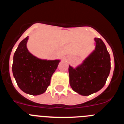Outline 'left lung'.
Here are the masks:
<instances>
[{
	"label": "left lung",
	"mask_w": 124,
	"mask_h": 124,
	"mask_svg": "<svg viewBox=\"0 0 124 124\" xmlns=\"http://www.w3.org/2000/svg\"><path fill=\"white\" fill-rule=\"evenodd\" d=\"M96 48L82 64L74 69L69 66L70 84L73 91L89 96L101 89L110 70V58L104 43L94 38Z\"/></svg>",
	"instance_id": "8db88e82"
}]
</instances>
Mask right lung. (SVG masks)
Listing matches in <instances>:
<instances>
[{"label":"right lung","mask_w":124,"mask_h":124,"mask_svg":"<svg viewBox=\"0 0 124 124\" xmlns=\"http://www.w3.org/2000/svg\"><path fill=\"white\" fill-rule=\"evenodd\" d=\"M28 39L27 37L20 43L14 53L12 72L22 91L37 96L46 91L60 60H40L34 56L27 50Z\"/></svg>","instance_id":"obj_1"}]
</instances>
